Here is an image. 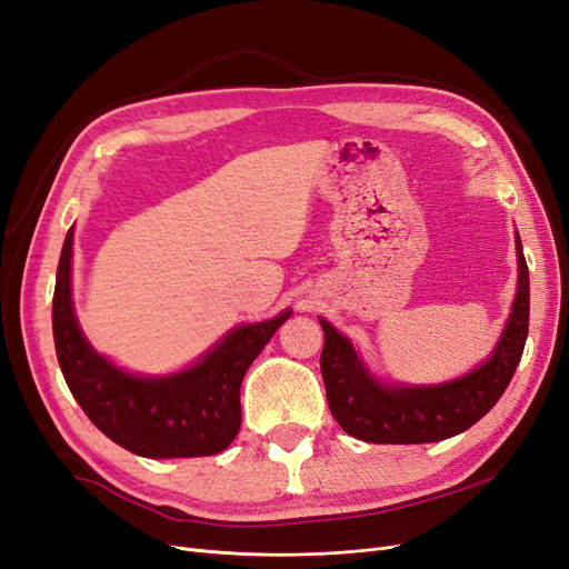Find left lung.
Returning <instances> with one entry per match:
<instances>
[{"label":"left lung","mask_w":569,"mask_h":569,"mask_svg":"<svg viewBox=\"0 0 569 569\" xmlns=\"http://www.w3.org/2000/svg\"><path fill=\"white\" fill-rule=\"evenodd\" d=\"M518 295L501 341L485 366L439 387H382L360 363L349 339L320 320V372L327 403L343 432L370 443H427L456 437L501 399L529 332V270L518 237Z\"/></svg>","instance_id":"1"}]
</instances>
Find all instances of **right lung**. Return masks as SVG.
<instances>
[{
    "mask_svg": "<svg viewBox=\"0 0 569 569\" xmlns=\"http://www.w3.org/2000/svg\"><path fill=\"white\" fill-rule=\"evenodd\" d=\"M71 244L73 228L59 258L51 325L63 380L84 416L134 456L199 458L226 451L242 425L239 387L289 311L232 330L184 372L134 377L94 353L80 332L71 301Z\"/></svg>",
    "mask_w": 569,
    "mask_h": 569,
    "instance_id": "1",
    "label": "right lung"
}]
</instances>
